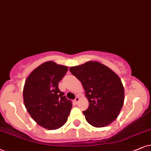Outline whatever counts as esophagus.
Masks as SVG:
<instances>
[{
	"instance_id": "obj_1",
	"label": "esophagus",
	"mask_w": 151,
	"mask_h": 151,
	"mask_svg": "<svg viewBox=\"0 0 151 151\" xmlns=\"http://www.w3.org/2000/svg\"><path fill=\"white\" fill-rule=\"evenodd\" d=\"M79 101V96H77V97L75 98V99H74V102H75L76 104H77Z\"/></svg>"
}]
</instances>
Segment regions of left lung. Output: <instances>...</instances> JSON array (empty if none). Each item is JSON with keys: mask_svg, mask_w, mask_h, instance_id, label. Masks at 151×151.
I'll list each match as a JSON object with an SVG mask.
<instances>
[{"mask_svg": "<svg viewBox=\"0 0 151 151\" xmlns=\"http://www.w3.org/2000/svg\"><path fill=\"white\" fill-rule=\"evenodd\" d=\"M84 88L89 101L83 112L86 119L94 127L109 125L119 115L124 101V89L116 73L104 64L88 61L70 68Z\"/></svg>", "mask_w": 151, "mask_h": 151, "instance_id": "obj_1", "label": "left lung"}]
</instances>
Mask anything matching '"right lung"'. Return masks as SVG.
Masks as SVG:
<instances>
[{
    "mask_svg": "<svg viewBox=\"0 0 151 151\" xmlns=\"http://www.w3.org/2000/svg\"><path fill=\"white\" fill-rule=\"evenodd\" d=\"M68 70L67 66L47 61L30 73L24 85L26 109L32 119L47 130H56L63 126L72 107L71 100L59 88V82Z\"/></svg>",
    "mask_w": 151,
    "mask_h": 151,
    "instance_id": "1",
    "label": "right lung"
}]
</instances>
